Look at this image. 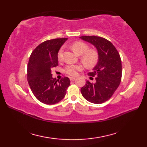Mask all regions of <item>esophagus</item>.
I'll return each instance as SVG.
<instances>
[{
	"instance_id": "1",
	"label": "esophagus",
	"mask_w": 147,
	"mask_h": 147,
	"mask_svg": "<svg viewBox=\"0 0 147 147\" xmlns=\"http://www.w3.org/2000/svg\"><path fill=\"white\" fill-rule=\"evenodd\" d=\"M76 80V78H74V77H71L70 78V81L71 82H74V80Z\"/></svg>"
}]
</instances>
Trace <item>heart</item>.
<instances>
[{
  "label": "heart",
  "instance_id": "1",
  "mask_svg": "<svg viewBox=\"0 0 147 147\" xmlns=\"http://www.w3.org/2000/svg\"><path fill=\"white\" fill-rule=\"evenodd\" d=\"M74 52L77 54L81 55V60L83 62L86 67H93L97 63L98 60V54L96 51L94 49H89L90 47L86 43L77 41L73 43L71 45ZM64 48L61 47L57 53V59L61 61L62 59ZM83 69V66L81 64H67L64 67L65 73L69 76H76L78 72Z\"/></svg>",
  "mask_w": 147,
  "mask_h": 147
}]
</instances>
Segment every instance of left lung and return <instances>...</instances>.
<instances>
[{"mask_svg":"<svg viewBox=\"0 0 147 147\" xmlns=\"http://www.w3.org/2000/svg\"><path fill=\"white\" fill-rule=\"evenodd\" d=\"M82 40L92 43L97 49L98 61L93 71L88 73L90 79L81 88L83 96L93 104H102L113 95L119 86L122 77L121 59L117 49L104 38L96 36H82Z\"/></svg>","mask_w":147,"mask_h":147,"instance_id":"8db88e82","label":"left lung"}]
</instances>
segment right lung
Returning <instances> with one entry per match:
<instances>
[{"label": "right lung", "instance_id": "right-lung-1", "mask_svg": "<svg viewBox=\"0 0 147 147\" xmlns=\"http://www.w3.org/2000/svg\"><path fill=\"white\" fill-rule=\"evenodd\" d=\"M67 38H55L40 43L33 50L28 64L27 80L35 97L43 104H55L65 95L70 85L67 77L53 78V67L58 65L57 53Z\"/></svg>", "mask_w": 147, "mask_h": 147}]
</instances>
